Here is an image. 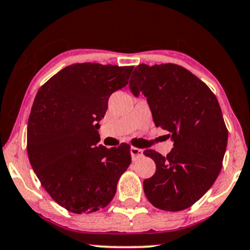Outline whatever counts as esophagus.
<instances>
[{
  "label": "esophagus",
  "mask_w": 250,
  "mask_h": 250,
  "mask_svg": "<svg viewBox=\"0 0 250 250\" xmlns=\"http://www.w3.org/2000/svg\"><path fill=\"white\" fill-rule=\"evenodd\" d=\"M130 154H131L132 160H136V159H138V158H141L142 156H143V150H141V148H138V147L132 146L130 148Z\"/></svg>",
  "instance_id": "obj_1"
}]
</instances>
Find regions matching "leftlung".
I'll list each match as a JSON object with an SVG mask.
<instances>
[{"instance_id":"obj_1","label":"left lung","mask_w":250,"mask_h":250,"mask_svg":"<svg viewBox=\"0 0 250 250\" xmlns=\"http://www.w3.org/2000/svg\"><path fill=\"white\" fill-rule=\"evenodd\" d=\"M129 88L135 97H146L156 127L174 141L166 157L144 151L156 163V173L143 182L145 196L160 210L187 209L222 169L229 131L219 103L207 84L174 63L137 65Z\"/></svg>"}]
</instances>
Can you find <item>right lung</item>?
<instances>
[{
  "mask_svg": "<svg viewBox=\"0 0 250 250\" xmlns=\"http://www.w3.org/2000/svg\"><path fill=\"white\" fill-rule=\"evenodd\" d=\"M134 67L75 63L38 91L27 123V154L41 186L74 213H91L113 200L131 163L130 145L98 146L108 98L125 87Z\"/></svg>",
  "mask_w": 250,
  "mask_h": 250,
  "instance_id": "1",
  "label": "right lung"
}]
</instances>
